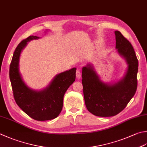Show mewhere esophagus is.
Here are the masks:
<instances>
[{
	"instance_id": "esophagus-1",
	"label": "esophagus",
	"mask_w": 147,
	"mask_h": 147,
	"mask_svg": "<svg viewBox=\"0 0 147 147\" xmlns=\"http://www.w3.org/2000/svg\"><path fill=\"white\" fill-rule=\"evenodd\" d=\"M76 76L78 79H80V78H81L82 74H81V72H80V71H79V70H77L76 71Z\"/></svg>"
}]
</instances>
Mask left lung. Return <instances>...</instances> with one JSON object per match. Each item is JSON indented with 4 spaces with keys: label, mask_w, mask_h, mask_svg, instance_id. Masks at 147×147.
I'll use <instances>...</instances> for the list:
<instances>
[{
    "label": "left lung",
    "mask_w": 147,
    "mask_h": 147,
    "mask_svg": "<svg viewBox=\"0 0 147 147\" xmlns=\"http://www.w3.org/2000/svg\"><path fill=\"white\" fill-rule=\"evenodd\" d=\"M116 49L125 60L127 69L118 82L110 84L102 82L92 64L82 68V84L86 107L98 117H112L124 109L136 93L138 60L133 46L119 31L115 32Z\"/></svg>",
    "instance_id": "1"
}]
</instances>
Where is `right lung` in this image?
<instances>
[{
	"instance_id": "add662e5",
	"label": "right lung",
	"mask_w": 147,
	"mask_h": 147,
	"mask_svg": "<svg viewBox=\"0 0 147 147\" xmlns=\"http://www.w3.org/2000/svg\"><path fill=\"white\" fill-rule=\"evenodd\" d=\"M39 38L30 36L17 46L10 64L9 78L14 98L19 107L33 119L45 121L55 119L61 112L65 92L75 81L76 68L57 74L42 90H34L28 87L19 71L20 56L27 42Z\"/></svg>"
}]
</instances>
